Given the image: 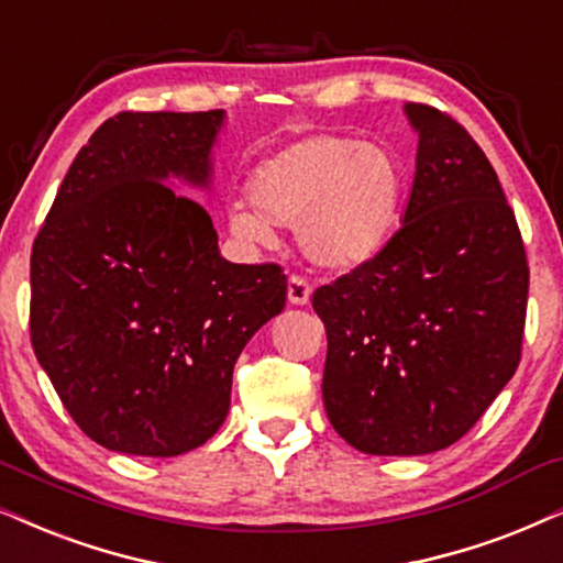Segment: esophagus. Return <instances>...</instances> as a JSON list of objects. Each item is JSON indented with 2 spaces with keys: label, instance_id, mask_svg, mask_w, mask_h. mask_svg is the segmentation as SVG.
Listing matches in <instances>:
<instances>
[{
  "label": "esophagus",
  "instance_id": "34e87169",
  "mask_svg": "<svg viewBox=\"0 0 563 563\" xmlns=\"http://www.w3.org/2000/svg\"><path fill=\"white\" fill-rule=\"evenodd\" d=\"M287 297H289L291 305H308L310 297H312V287L302 279V276H289Z\"/></svg>",
  "mask_w": 563,
  "mask_h": 563
}]
</instances>
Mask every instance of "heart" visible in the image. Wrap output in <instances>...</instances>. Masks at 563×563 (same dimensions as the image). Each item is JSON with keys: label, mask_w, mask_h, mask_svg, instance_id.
<instances>
[{"label": "heart", "mask_w": 563, "mask_h": 563, "mask_svg": "<svg viewBox=\"0 0 563 563\" xmlns=\"http://www.w3.org/2000/svg\"><path fill=\"white\" fill-rule=\"evenodd\" d=\"M253 207L232 203L230 235L245 247L274 243V224H297V245L323 272L352 274L383 255L406 199L400 159L344 134H310L255 167Z\"/></svg>", "instance_id": "b5f03b06"}]
</instances>
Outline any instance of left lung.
<instances>
[{
    "instance_id": "1",
    "label": "left lung",
    "mask_w": 563,
    "mask_h": 563,
    "mask_svg": "<svg viewBox=\"0 0 563 563\" xmlns=\"http://www.w3.org/2000/svg\"><path fill=\"white\" fill-rule=\"evenodd\" d=\"M419 134L400 230L369 266L316 289L323 404L367 455L457 442L520 364L528 258L484 150L455 119L406 103Z\"/></svg>"
}]
</instances>
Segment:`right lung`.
<instances>
[{
    "label": "right lung",
    "mask_w": 563,
    "mask_h": 563,
    "mask_svg": "<svg viewBox=\"0 0 563 563\" xmlns=\"http://www.w3.org/2000/svg\"><path fill=\"white\" fill-rule=\"evenodd\" d=\"M224 111L119 113L79 150L31 255V341L77 427L175 457L214 437L232 369L287 302L276 264H230L201 203Z\"/></svg>",
    "instance_id": "add662e5"
}]
</instances>
